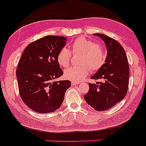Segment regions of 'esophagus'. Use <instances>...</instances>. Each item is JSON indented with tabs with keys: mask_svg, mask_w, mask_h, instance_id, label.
I'll list each match as a JSON object with an SVG mask.
<instances>
[{
	"mask_svg": "<svg viewBox=\"0 0 146 146\" xmlns=\"http://www.w3.org/2000/svg\"><path fill=\"white\" fill-rule=\"evenodd\" d=\"M79 84L78 82H72V86H74V85Z\"/></svg>",
	"mask_w": 146,
	"mask_h": 146,
	"instance_id": "1",
	"label": "esophagus"
}]
</instances>
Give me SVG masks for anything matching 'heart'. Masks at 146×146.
<instances>
[{"label": "heart", "mask_w": 146, "mask_h": 146, "mask_svg": "<svg viewBox=\"0 0 146 146\" xmlns=\"http://www.w3.org/2000/svg\"><path fill=\"white\" fill-rule=\"evenodd\" d=\"M74 54H80L78 66H72L64 71L67 79L74 82H80L84 80L90 69L96 71L103 66L105 62V52L101 45L84 37H79L74 41L72 45ZM71 52L68 49L63 48L58 55V62L62 67H68L70 63Z\"/></svg>", "instance_id": "b5f03b06"}]
</instances>
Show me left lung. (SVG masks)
Listing matches in <instances>:
<instances>
[{
  "mask_svg": "<svg viewBox=\"0 0 146 146\" xmlns=\"http://www.w3.org/2000/svg\"><path fill=\"white\" fill-rule=\"evenodd\" d=\"M105 42L107 54L105 64L91 76L94 80H103L96 84L89 83V90L84 100L96 111L111 109L123 99L129 85V68L127 58L122 45L111 37L94 33Z\"/></svg>",
  "mask_w": 146,
  "mask_h": 146,
  "instance_id": "left-lung-1",
  "label": "left lung"
}]
</instances>
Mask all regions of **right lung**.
Masks as SVG:
<instances>
[{"label": "right lung", "instance_id": "1", "mask_svg": "<svg viewBox=\"0 0 146 146\" xmlns=\"http://www.w3.org/2000/svg\"><path fill=\"white\" fill-rule=\"evenodd\" d=\"M65 37L48 35L25 49L16 71L19 90L25 104L37 113H52L63 103L69 80L56 81L63 75L58 55L65 46Z\"/></svg>", "mask_w": 146, "mask_h": 146}]
</instances>
